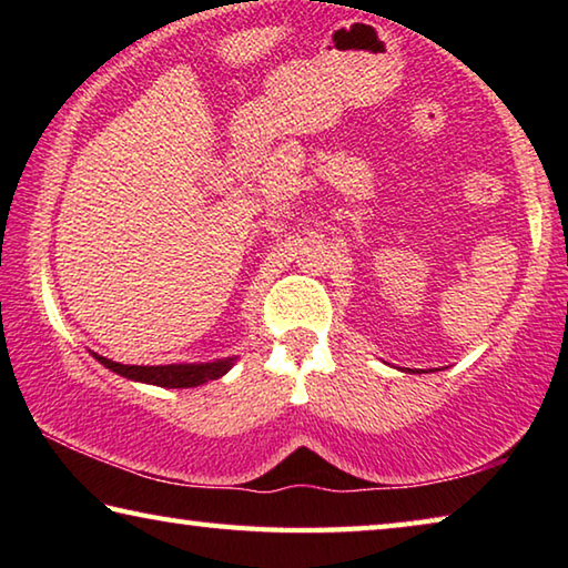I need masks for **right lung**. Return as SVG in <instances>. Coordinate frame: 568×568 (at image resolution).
<instances>
[{"label":"right lung","mask_w":568,"mask_h":568,"mask_svg":"<svg viewBox=\"0 0 568 568\" xmlns=\"http://www.w3.org/2000/svg\"><path fill=\"white\" fill-rule=\"evenodd\" d=\"M104 368L118 373L122 378L138 381V383H150V386L160 388H195L203 386L207 381L223 378L225 373L233 368L235 358L225 361H213V363H170V365H124L114 363L104 355L92 353Z\"/></svg>","instance_id":"add662e5"}]
</instances>
